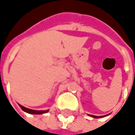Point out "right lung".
<instances>
[{
	"label": "right lung",
	"mask_w": 135,
	"mask_h": 135,
	"mask_svg": "<svg viewBox=\"0 0 135 135\" xmlns=\"http://www.w3.org/2000/svg\"><path fill=\"white\" fill-rule=\"evenodd\" d=\"M20 107H21V109H22L23 111H25V112H26V113H31V114H42V113H45L47 112V110H46V111H37V110L30 109H27V108L23 107L22 105H20Z\"/></svg>",
	"instance_id": "1"
}]
</instances>
